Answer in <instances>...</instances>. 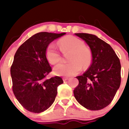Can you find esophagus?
<instances>
[{
	"instance_id": "34e87169",
	"label": "esophagus",
	"mask_w": 129,
	"mask_h": 129,
	"mask_svg": "<svg viewBox=\"0 0 129 129\" xmlns=\"http://www.w3.org/2000/svg\"><path fill=\"white\" fill-rule=\"evenodd\" d=\"M69 79V77H63V81H66V80H68Z\"/></svg>"
}]
</instances>
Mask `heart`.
Here are the masks:
<instances>
[{"mask_svg": "<svg viewBox=\"0 0 129 129\" xmlns=\"http://www.w3.org/2000/svg\"><path fill=\"white\" fill-rule=\"evenodd\" d=\"M57 45L62 52L71 51V53L68 58L69 62L60 63L54 67V72L56 75L72 76L80 72L82 66L85 68L90 63L92 59L90 51L77 37L72 36L63 37L58 40ZM46 57L51 64H55L60 60V53L54 43L50 44L47 47Z\"/></svg>", "mask_w": 129, "mask_h": 129, "instance_id": "obj_1", "label": "heart"}]
</instances>
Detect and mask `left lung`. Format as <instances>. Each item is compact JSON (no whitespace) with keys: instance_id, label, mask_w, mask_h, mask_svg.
Here are the masks:
<instances>
[{"instance_id":"1","label":"left lung","mask_w":129,"mask_h":129,"mask_svg":"<svg viewBox=\"0 0 129 129\" xmlns=\"http://www.w3.org/2000/svg\"><path fill=\"white\" fill-rule=\"evenodd\" d=\"M89 45L92 56L89 69L76 77L75 99L91 110L104 109L111 103L121 82L120 60L109 44L89 34H75Z\"/></svg>"}]
</instances>
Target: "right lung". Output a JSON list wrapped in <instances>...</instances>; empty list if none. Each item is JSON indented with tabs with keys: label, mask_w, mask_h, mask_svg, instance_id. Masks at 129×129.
I'll list each match as a JSON object with an SVG mask.
<instances>
[{
	"label": "right lung",
	"mask_w": 129,
	"mask_h": 129,
	"mask_svg": "<svg viewBox=\"0 0 129 129\" xmlns=\"http://www.w3.org/2000/svg\"><path fill=\"white\" fill-rule=\"evenodd\" d=\"M66 34L44 32L34 35L19 47L10 68L12 90L17 101L28 111L40 113L55 101L61 77H45L52 71L46 57L50 42Z\"/></svg>",
	"instance_id": "right-lung-1"
}]
</instances>
